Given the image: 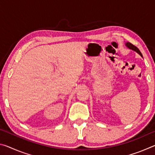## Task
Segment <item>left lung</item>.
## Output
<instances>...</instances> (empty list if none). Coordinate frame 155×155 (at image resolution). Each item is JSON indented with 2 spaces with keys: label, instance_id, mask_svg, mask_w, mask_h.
Returning a JSON list of instances; mask_svg holds the SVG:
<instances>
[{
  "label": "left lung",
  "instance_id": "obj_1",
  "mask_svg": "<svg viewBox=\"0 0 155 155\" xmlns=\"http://www.w3.org/2000/svg\"><path fill=\"white\" fill-rule=\"evenodd\" d=\"M126 45H127V46L128 47V48H130V49H132V50H133V51H136L137 52V53H139L140 54V55L142 57V54H141V52L140 51V50H139L137 47H136L135 46H134L133 45V44H132L131 43H129V42H127V44H126Z\"/></svg>",
  "mask_w": 155,
  "mask_h": 155
}]
</instances>
